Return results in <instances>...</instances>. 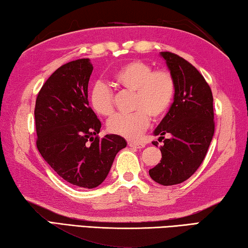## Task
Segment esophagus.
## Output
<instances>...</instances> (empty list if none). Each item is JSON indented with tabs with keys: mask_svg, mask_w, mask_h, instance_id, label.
<instances>
[{
	"mask_svg": "<svg viewBox=\"0 0 248 248\" xmlns=\"http://www.w3.org/2000/svg\"><path fill=\"white\" fill-rule=\"evenodd\" d=\"M128 146L133 148H144L145 147V143L143 141H139V140H129L128 141Z\"/></svg>",
	"mask_w": 248,
	"mask_h": 248,
	"instance_id": "esophagus-1",
	"label": "esophagus"
}]
</instances>
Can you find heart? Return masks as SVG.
Returning a JSON list of instances; mask_svg holds the SVG:
<instances>
[{
	"mask_svg": "<svg viewBox=\"0 0 248 248\" xmlns=\"http://www.w3.org/2000/svg\"><path fill=\"white\" fill-rule=\"evenodd\" d=\"M115 86L133 92L131 114H117L108 122L109 133L135 140L149 124V117L159 120L172 104L176 82L168 69L153 70L152 64L134 59L116 69L112 76ZM89 103L97 115L111 116L114 112V96L107 84L96 82L89 92Z\"/></svg>",
	"mask_w": 248,
	"mask_h": 248,
	"instance_id": "obj_1",
	"label": "heart"
}]
</instances>
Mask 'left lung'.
<instances>
[{"instance_id": "8db88e82", "label": "left lung", "mask_w": 248, "mask_h": 248, "mask_svg": "<svg viewBox=\"0 0 248 248\" xmlns=\"http://www.w3.org/2000/svg\"><path fill=\"white\" fill-rule=\"evenodd\" d=\"M176 82L173 103L154 131L164 140L161 160L149 169V176L162 186H173L189 179L208 153L214 134L213 95L203 76L182 57L160 52ZM169 132L171 137L165 139Z\"/></svg>"}]
</instances>
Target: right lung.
I'll return each mask as SVG.
<instances>
[{"label":"right lung","instance_id":"right-lung-1","mask_svg":"<svg viewBox=\"0 0 248 248\" xmlns=\"http://www.w3.org/2000/svg\"><path fill=\"white\" fill-rule=\"evenodd\" d=\"M93 67L78 59L57 69L40 89L35 105L36 145L50 167L69 184L92 189L107 178L123 137L100 139L101 122L89 107Z\"/></svg>","mask_w":248,"mask_h":248}]
</instances>
